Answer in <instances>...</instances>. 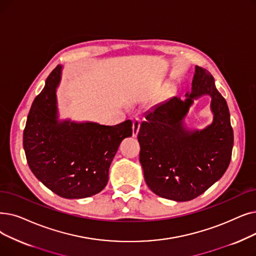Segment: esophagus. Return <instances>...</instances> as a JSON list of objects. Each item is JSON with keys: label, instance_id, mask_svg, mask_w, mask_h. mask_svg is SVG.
<instances>
[{"label": "esophagus", "instance_id": "esophagus-1", "mask_svg": "<svg viewBox=\"0 0 256 256\" xmlns=\"http://www.w3.org/2000/svg\"><path fill=\"white\" fill-rule=\"evenodd\" d=\"M140 124H141V121L139 118H135L134 120H132V136L136 137L138 132H139V128H140Z\"/></svg>", "mask_w": 256, "mask_h": 256}]
</instances>
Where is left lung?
<instances>
[{
    "mask_svg": "<svg viewBox=\"0 0 256 256\" xmlns=\"http://www.w3.org/2000/svg\"><path fill=\"white\" fill-rule=\"evenodd\" d=\"M205 94L212 96L213 124L202 131H187L182 120L193 99ZM138 141L144 179L159 196L190 201L220 180L231 160L233 130L227 102L210 72L196 66L192 92L185 102L176 96L148 112Z\"/></svg>",
    "mask_w": 256,
    "mask_h": 256,
    "instance_id": "obj_1",
    "label": "left lung"
}]
</instances>
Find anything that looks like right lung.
Wrapping results in <instances>:
<instances>
[{"mask_svg": "<svg viewBox=\"0 0 256 256\" xmlns=\"http://www.w3.org/2000/svg\"><path fill=\"white\" fill-rule=\"evenodd\" d=\"M60 64L47 77L26 121L23 146L31 172L50 190L66 198L100 192L121 141L132 135V121L117 126L58 120Z\"/></svg>", "mask_w": 256, "mask_h": 256, "instance_id": "1", "label": "right lung"}]
</instances>
